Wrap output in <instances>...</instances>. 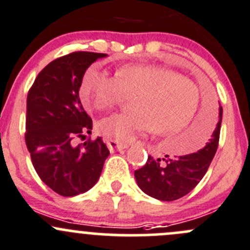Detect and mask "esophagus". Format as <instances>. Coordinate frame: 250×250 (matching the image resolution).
Listing matches in <instances>:
<instances>
[{"mask_svg": "<svg viewBox=\"0 0 250 250\" xmlns=\"http://www.w3.org/2000/svg\"><path fill=\"white\" fill-rule=\"evenodd\" d=\"M106 145L109 147L110 151H115V150H123V148H127L128 145L127 144H122V143H118L116 140H107L106 141Z\"/></svg>", "mask_w": 250, "mask_h": 250, "instance_id": "obj_1", "label": "esophagus"}]
</instances>
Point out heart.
<instances>
[{
	"mask_svg": "<svg viewBox=\"0 0 250 250\" xmlns=\"http://www.w3.org/2000/svg\"><path fill=\"white\" fill-rule=\"evenodd\" d=\"M85 106L105 110L135 95L134 111L118 112L98 122V132L116 141L134 140L155 129L169 134L188 125L200 99L197 84L175 70L156 64L122 66L111 76L99 65L85 71L80 87Z\"/></svg>",
	"mask_w": 250,
	"mask_h": 250,
	"instance_id": "1",
	"label": "heart"
}]
</instances>
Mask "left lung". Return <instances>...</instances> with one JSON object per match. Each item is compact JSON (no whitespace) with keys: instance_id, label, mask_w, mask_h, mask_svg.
I'll return each instance as SVG.
<instances>
[{"instance_id":"1","label":"left lung","mask_w":250,"mask_h":250,"mask_svg":"<svg viewBox=\"0 0 250 250\" xmlns=\"http://www.w3.org/2000/svg\"><path fill=\"white\" fill-rule=\"evenodd\" d=\"M223 107L219 109V122L203 148L190 155L170 158L148 156L145 166L134 172L138 185L146 195L160 201L179 200L188 195L202 180L214 158L220 138ZM200 128V125H198Z\"/></svg>"}]
</instances>
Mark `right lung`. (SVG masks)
I'll use <instances>...</instances> for the list:
<instances>
[{"label": "right lung", "instance_id": "right-lung-1", "mask_svg": "<svg viewBox=\"0 0 250 250\" xmlns=\"http://www.w3.org/2000/svg\"><path fill=\"white\" fill-rule=\"evenodd\" d=\"M104 53L74 52L53 60L37 75L26 100L25 143L40 179L54 192L72 197L97 184L110 155L100 137L89 138L92 118L81 104L85 70Z\"/></svg>", "mask_w": 250, "mask_h": 250}]
</instances>
